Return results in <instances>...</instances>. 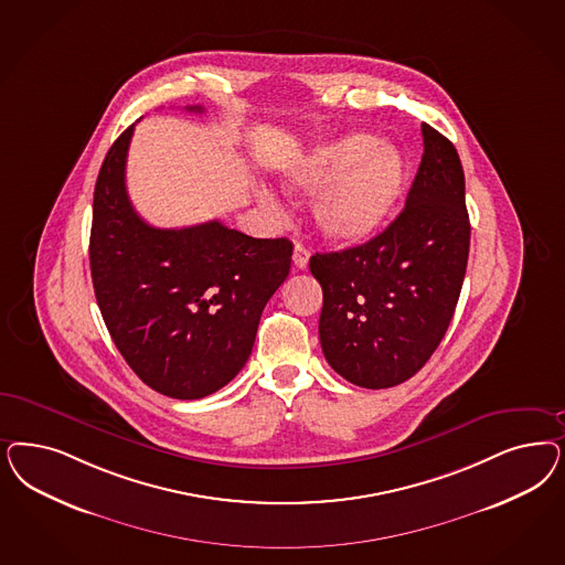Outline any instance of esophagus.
I'll return each mask as SVG.
<instances>
[{"mask_svg":"<svg viewBox=\"0 0 565 565\" xmlns=\"http://www.w3.org/2000/svg\"><path fill=\"white\" fill-rule=\"evenodd\" d=\"M308 262H310V249L306 245H295L292 249V264L299 268V270H306L308 268Z\"/></svg>","mask_w":565,"mask_h":565,"instance_id":"obj_1","label":"esophagus"}]
</instances>
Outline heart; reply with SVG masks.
Masks as SVG:
<instances>
[{
	"label": "heart",
	"mask_w": 565,
	"mask_h": 565,
	"mask_svg": "<svg viewBox=\"0 0 565 565\" xmlns=\"http://www.w3.org/2000/svg\"><path fill=\"white\" fill-rule=\"evenodd\" d=\"M405 166L401 153L381 139L345 137L313 149L287 177L292 193L311 195L313 218L324 237L358 245L376 237L393 216L403 193ZM259 203L278 212L268 191Z\"/></svg>",
	"instance_id": "obj_1"
}]
</instances>
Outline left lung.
Listing matches in <instances>:
<instances>
[{
    "instance_id": "left-lung-1",
    "label": "left lung",
    "mask_w": 565,
    "mask_h": 565,
    "mask_svg": "<svg viewBox=\"0 0 565 565\" xmlns=\"http://www.w3.org/2000/svg\"><path fill=\"white\" fill-rule=\"evenodd\" d=\"M424 153L405 207L381 235L311 255L324 292L320 343L349 383L388 388L430 360L456 313L470 252L466 179L454 143L422 125Z\"/></svg>"
}]
</instances>
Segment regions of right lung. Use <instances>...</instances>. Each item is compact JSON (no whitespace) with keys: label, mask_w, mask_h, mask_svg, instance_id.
I'll use <instances>...</instances> for the list:
<instances>
[{"label":"right lung","mask_w":565,"mask_h":565,"mask_svg":"<svg viewBox=\"0 0 565 565\" xmlns=\"http://www.w3.org/2000/svg\"><path fill=\"white\" fill-rule=\"evenodd\" d=\"M132 130L109 147L95 182L93 289L132 372L166 397L201 399L249 360L262 311L291 270L292 243L247 237L218 220L147 224L125 182Z\"/></svg>","instance_id":"add662e5"}]
</instances>
